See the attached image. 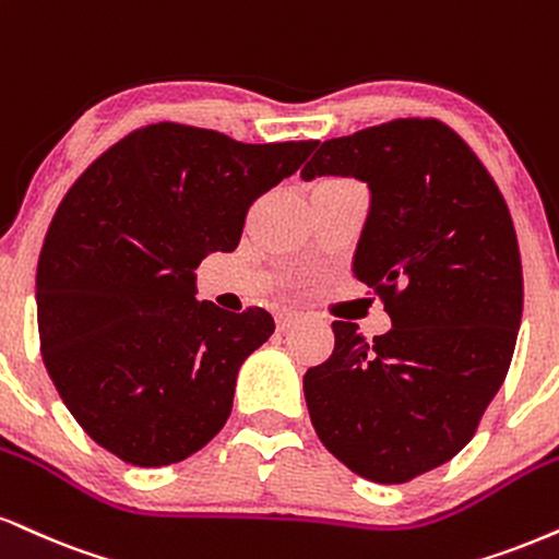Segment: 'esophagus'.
<instances>
[{
    "mask_svg": "<svg viewBox=\"0 0 559 559\" xmlns=\"http://www.w3.org/2000/svg\"><path fill=\"white\" fill-rule=\"evenodd\" d=\"M297 322H301V314L299 312H278L275 314V325H278V331H288V328H294Z\"/></svg>",
    "mask_w": 559,
    "mask_h": 559,
    "instance_id": "obj_1",
    "label": "esophagus"
}]
</instances>
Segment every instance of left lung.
<instances>
[{
  "mask_svg": "<svg viewBox=\"0 0 559 559\" xmlns=\"http://www.w3.org/2000/svg\"><path fill=\"white\" fill-rule=\"evenodd\" d=\"M367 181L372 205L354 278L393 328L367 341L335 320L309 367V419L354 474L403 484L468 445L506 380L523 314L513 218L495 179L440 119H393L325 140L301 177Z\"/></svg>",
  "mask_w": 559,
  "mask_h": 559,
  "instance_id": "8db88e82",
  "label": "left lung"
}]
</instances>
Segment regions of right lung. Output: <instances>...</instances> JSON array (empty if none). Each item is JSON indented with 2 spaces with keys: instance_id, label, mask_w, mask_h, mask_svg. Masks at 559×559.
Returning <instances> with one entry per match:
<instances>
[{
  "instance_id": "right-lung-1",
  "label": "right lung",
  "mask_w": 559,
  "mask_h": 559,
  "mask_svg": "<svg viewBox=\"0 0 559 559\" xmlns=\"http://www.w3.org/2000/svg\"><path fill=\"white\" fill-rule=\"evenodd\" d=\"M314 147L145 124L64 194L38 258V335L53 388L100 448L171 466L226 425L241 361L275 322L198 301L192 271L237 250L250 205Z\"/></svg>"
}]
</instances>
